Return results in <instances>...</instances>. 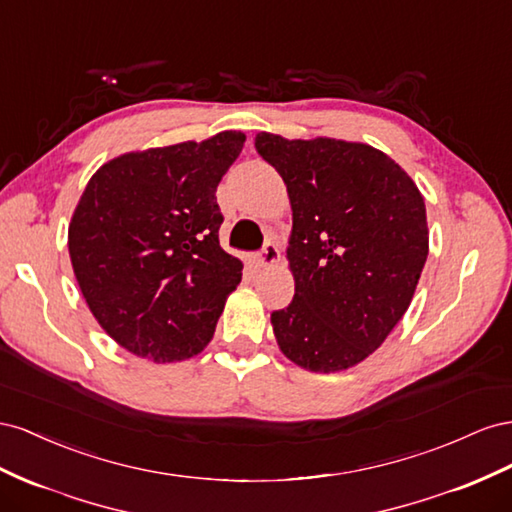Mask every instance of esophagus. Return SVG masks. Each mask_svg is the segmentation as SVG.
I'll return each mask as SVG.
<instances>
[{"instance_id":"1","label":"esophagus","mask_w":512,"mask_h":512,"mask_svg":"<svg viewBox=\"0 0 512 512\" xmlns=\"http://www.w3.org/2000/svg\"><path fill=\"white\" fill-rule=\"evenodd\" d=\"M274 261H279V248H276L274 242H266L264 248L259 253V264L261 266H272Z\"/></svg>"}]
</instances>
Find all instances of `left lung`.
I'll return each mask as SVG.
<instances>
[{"label": "left lung", "instance_id": "8db88e82", "mask_svg": "<svg viewBox=\"0 0 512 512\" xmlns=\"http://www.w3.org/2000/svg\"><path fill=\"white\" fill-rule=\"evenodd\" d=\"M255 148L281 173L294 218L296 294L270 315L276 343L306 371H345L386 341L414 298L429 255L425 199L367 143L259 133Z\"/></svg>", "mask_w": 512, "mask_h": 512}]
</instances>
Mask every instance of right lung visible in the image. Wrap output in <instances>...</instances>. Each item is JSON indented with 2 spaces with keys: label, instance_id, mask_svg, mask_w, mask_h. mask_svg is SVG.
<instances>
[{
  "label": "right lung",
  "instance_id": "right-lung-1",
  "mask_svg": "<svg viewBox=\"0 0 512 512\" xmlns=\"http://www.w3.org/2000/svg\"><path fill=\"white\" fill-rule=\"evenodd\" d=\"M246 137L128 152L102 165L77 203L68 253L81 294L109 337L152 362L203 352L242 261L218 242L216 186Z\"/></svg>",
  "mask_w": 512,
  "mask_h": 512
}]
</instances>
